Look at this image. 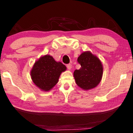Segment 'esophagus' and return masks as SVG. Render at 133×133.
Segmentation results:
<instances>
[{"label":"esophagus","instance_id":"34e87169","mask_svg":"<svg viewBox=\"0 0 133 133\" xmlns=\"http://www.w3.org/2000/svg\"><path fill=\"white\" fill-rule=\"evenodd\" d=\"M67 68L69 70H70V69H71V67H72V66H71V64H67Z\"/></svg>","mask_w":133,"mask_h":133}]
</instances>
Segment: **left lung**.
Masks as SVG:
<instances>
[{
	"label": "left lung",
	"instance_id": "1",
	"mask_svg": "<svg viewBox=\"0 0 133 133\" xmlns=\"http://www.w3.org/2000/svg\"><path fill=\"white\" fill-rule=\"evenodd\" d=\"M77 62L81 67L79 70H75L73 73L76 84L85 90L96 87L103 76V67L100 59L87 51L81 54Z\"/></svg>",
	"mask_w": 133,
	"mask_h": 133
}]
</instances>
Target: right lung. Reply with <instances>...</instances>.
Wrapping results in <instances>:
<instances>
[{"mask_svg":"<svg viewBox=\"0 0 133 133\" xmlns=\"http://www.w3.org/2000/svg\"><path fill=\"white\" fill-rule=\"evenodd\" d=\"M66 70V67L62 63L55 61L52 56L46 55L35 63L30 76L37 87L48 91L57 84L61 73Z\"/></svg>","mask_w":133,"mask_h":133,"instance_id":"add662e5","label":"right lung"}]
</instances>
